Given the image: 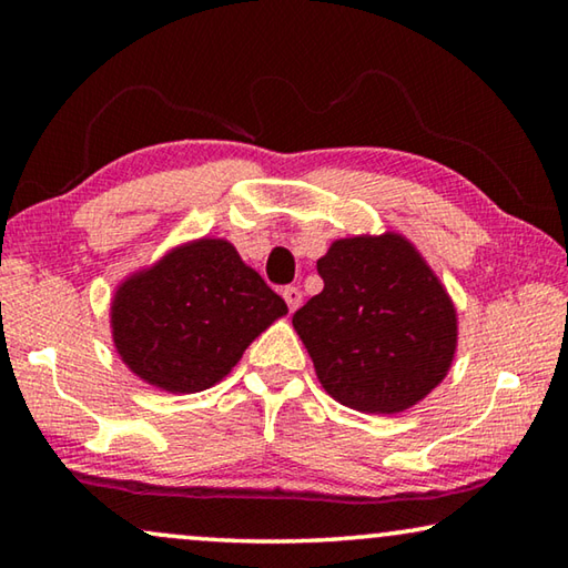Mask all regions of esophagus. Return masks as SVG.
I'll return each instance as SVG.
<instances>
[{
	"label": "esophagus",
	"mask_w": 568,
	"mask_h": 568,
	"mask_svg": "<svg viewBox=\"0 0 568 568\" xmlns=\"http://www.w3.org/2000/svg\"><path fill=\"white\" fill-rule=\"evenodd\" d=\"M283 297H285V303H287V307H291V311H295V307L303 303V293H301V287H295V285H287V287H283Z\"/></svg>",
	"instance_id": "esophagus-1"
}]
</instances>
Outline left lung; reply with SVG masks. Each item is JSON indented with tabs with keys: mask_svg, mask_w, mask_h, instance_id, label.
<instances>
[{
	"mask_svg": "<svg viewBox=\"0 0 568 568\" xmlns=\"http://www.w3.org/2000/svg\"><path fill=\"white\" fill-rule=\"evenodd\" d=\"M323 291L293 315L321 386L361 413H400L454 363L456 307L398 233L335 240L318 261Z\"/></svg>",
	"mask_w": 568,
	"mask_h": 568,
	"instance_id": "left-lung-1",
	"label": "left lung"
}]
</instances>
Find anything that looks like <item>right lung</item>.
I'll list each match as a JSON object with an SVG mask.
<instances>
[{"label":"right lung","mask_w":568,"mask_h":568,"mask_svg":"<svg viewBox=\"0 0 568 568\" xmlns=\"http://www.w3.org/2000/svg\"><path fill=\"white\" fill-rule=\"evenodd\" d=\"M287 313L281 295L237 250L200 237L130 275L112 297V341L150 386L197 393L223 381L267 325Z\"/></svg>","instance_id":"right-lung-1"}]
</instances>
